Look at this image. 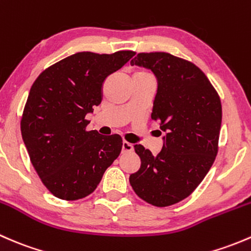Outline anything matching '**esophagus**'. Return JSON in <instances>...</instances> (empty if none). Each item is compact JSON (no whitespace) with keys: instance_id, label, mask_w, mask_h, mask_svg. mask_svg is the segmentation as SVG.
Listing matches in <instances>:
<instances>
[{"instance_id":"esophagus-1","label":"esophagus","mask_w":251,"mask_h":251,"mask_svg":"<svg viewBox=\"0 0 251 251\" xmlns=\"http://www.w3.org/2000/svg\"><path fill=\"white\" fill-rule=\"evenodd\" d=\"M133 151V144L128 143L127 141L123 142V151L126 153V151Z\"/></svg>"}]
</instances>
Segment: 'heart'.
I'll return each mask as SVG.
<instances>
[{
    "mask_svg": "<svg viewBox=\"0 0 251 251\" xmlns=\"http://www.w3.org/2000/svg\"><path fill=\"white\" fill-rule=\"evenodd\" d=\"M137 74H147V73H144V72H138Z\"/></svg>",
    "mask_w": 251,
    "mask_h": 251,
    "instance_id": "obj_1",
    "label": "heart"
}]
</instances>
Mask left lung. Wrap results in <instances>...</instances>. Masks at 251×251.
<instances>
[{
  "label": "left lung",
  "instance_id": "8db88e82",
  "mask_svg": "<svg viewBox=\"0 0 251 251\" xmlns=\"http://www.w3.org/2000/svg\"><path fill=\"white\" fill-rule=\"evenodd\" d=\"M132 65L151 69L158 80L151 119L166 132L153 155L136 144L141 168L130 176L135 193L154 206H169L193 193L209 173L219 151L222 107L206 75L166 52L138 53Z\"/></svg>",
  "mask_w": 251,
  "mask_h": 251
}]
</instances>
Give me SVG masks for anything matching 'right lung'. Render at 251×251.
I'll return each mask as SVG.
<instances>
[{
  "label": "right lung",
  "mask_w": 251,
  "mask_h": 251,
  "mask_svg": "<svg viewBox=\"0 0 251 251\" xmlns=\"http://www.w3.org/2000/svg\"><path fill=\"white\" fill-rule=\"evenodd\" d=\"M133 55V50L78 52L50 65L32 83L20 130L32 166L57 198L90 196L120 154L123 138L87 131L86 115L102 102L105 78Z\"/></svg>",
  "instance_id": "1"
}]
</instances>
